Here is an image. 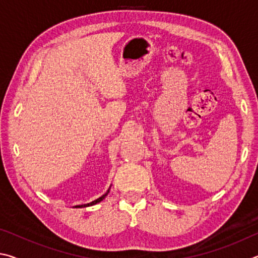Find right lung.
I'll return each instance as SVG.
<instances>
[{
  "mask_svg": "<svg viewBox=\"0 0 258 258\" xmlns=\"http://www.w3.org/2000/svg\"><path fill=\"white\" fill-rule=\"evenodd\" d=\"M109 192V191H108ZM108 192L106 195H103L102 197H100V198H98L97 200H94V202H92V203H90V204H86V205H82V206H76V207H87V206H92V205H95V204H98V203H100L101 202V200H103L104 198H106V196L108 195Z\"/></svg>",
  "mask_w": 258,
  "mask_h": 258,
  "instance_id": "obj_1",
  "label": "right lung"
}]
</instances>
